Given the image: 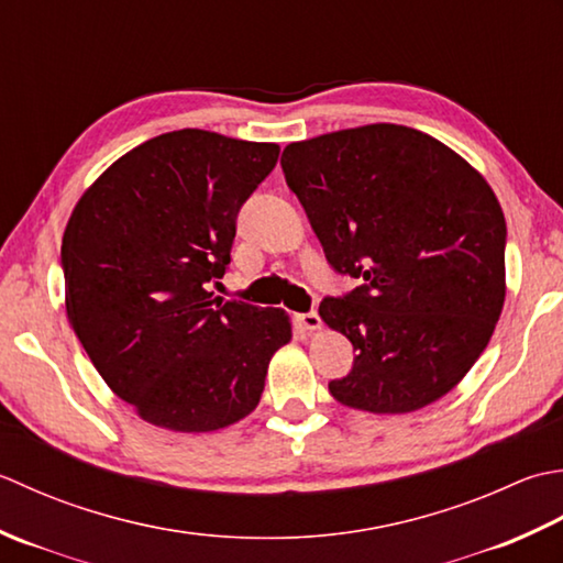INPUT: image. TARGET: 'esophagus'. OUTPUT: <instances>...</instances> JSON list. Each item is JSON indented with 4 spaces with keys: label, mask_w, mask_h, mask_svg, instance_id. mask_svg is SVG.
I'll list each match as a JSON object with an SVG mask.
<instances>
[{
    "label": "esophagus",
    "mask_w": 563,
    "mask_h": 563,
    "mask_svg": "<svg viewBox=\"0 0 563 563\" xmlns=\"http://www.w3.org/2000/svg\"><path fill=\"white\" fill-rule=\"evenodd\" d=\"M296 323L303 330H318L320 328V316L318 311H308V313H296Z\"/></svg>",
    "instance_id": "1"
}]
</instances>
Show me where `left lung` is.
I'll return each mask as SVG.
<instances>
[{
  "label": "left lung",
  "instance_id": "left-lung-1",
  "mask_svg": "<svg viewBox=\"0 0 563 563\" xmlns=\"http://www.w3.org/2000/svg\"><path fill=\"white\" fill-rule=\"evenodd\" d=\"M282 169L332 272L362 282L320 301V318L354 347L330 394L369 412H410L450 394L506 301L508 228L486 179L396 123L286 145Z\"/></svg>",
  "mask_w": 563,
  "mask_h": 563
}]
</instances>
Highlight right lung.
<instances>
[{
	"label": "right lung",
	"mask_w": 563,
	"mask_h": 563,
	"mask_svg": "<svg viewBox=\"0 0 563 563\" xmlns=\"http://www.w3.org/2000/svg\"><path fill=\"white\" fill-rule=\"evenodd\" d=\"M277 143L185 129L117 159L77 201L60 265L75 335L101 378L157 428L211 432L255 410L279 308L223 301L235 221Z\"/></svg>",
	"instance_id": "obj_1"
}]
</instances>
